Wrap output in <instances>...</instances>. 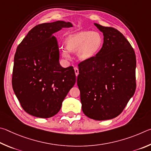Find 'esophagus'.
Segmentation results:
<instances>
[{
  "label": "esophagus",
  "mask_w": 151,
  "mask_h": 151,
  "mask_svg": "<svg viewBox=\"0 0 151 151\" xmlns=\"http://www.w3.org/2000/svg\"><path fill=\"white\" fill-rule=\"evenodd\" d=\"M74 71H75V73H76V76H78V74H79V70L77 67H75L74 68Z\"/></svg>",
  "instance_id": "obj_1"
}]
</instances>
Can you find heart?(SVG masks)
<instances>
[{"instance_id":"obj_1","label":"heart","mask_w":151,"mask_h":151,"mask_svg":"<svg viewBox=\"0 0 151 151\" xmlns=\"http://www.w3.org/2000/svg\"><path fill=\"white\" fill-rule=\"evenodd\" d=\"M104 38L99 32L82 30L69 35L65 39V47L68 51H78L81 60H88L98 54L104 45ZM63 57L69 58L68 53L63 50Z\"/></svg>"}]
</instances>
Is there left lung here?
<instances>
[{"instance_id": "obj_1", "label": "left lung", "mask_w": 151, "mask_h": 151, "mask_svg": "<svg viewBox=\"0 0 151 151\" xmlns=\"http://www.w3.org/2000/svg\"><path fill=\"white\" fill-rule=\"evenodd\" d=\"M104 42L96 56L78 64L77 83L84 114L102 121L121 114L136 89V56L117 29L95 23Z\"/></svg>"}]
</instances>
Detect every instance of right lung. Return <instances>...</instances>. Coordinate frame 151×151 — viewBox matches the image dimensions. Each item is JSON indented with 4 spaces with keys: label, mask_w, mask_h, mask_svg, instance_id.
Instances as JSON below:
<instances>
[{
    "label": "right lung",
    "mask_w": 151,
    "mask_h": 151,
    "mask_svg": "<svg viewBox=\"0 0 151 151\" xmlns=\"http://www.w3.org/2000/svg\"><path fill=\"white\" fill-rule=\"evenodd\" d=\"M70 22L56 21L36 25L18 45L14 55L12 84L26 113L49 118L57 114L62 101L76 83L72 66L59 63V47L53 34Z\"/></svg>",
    "instance_id": "1"
}]
</instances>
